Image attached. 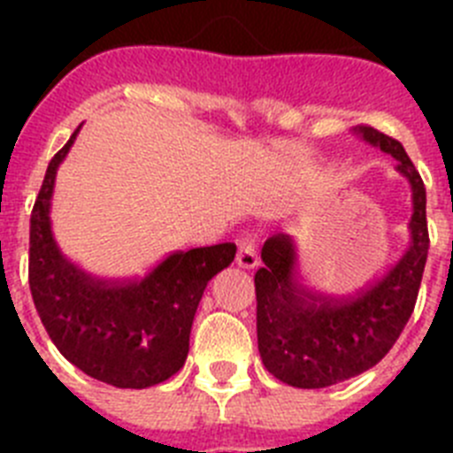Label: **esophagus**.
<instances>
[{
  "mask_svg": "<svg viewBox=\"0 0 453 453\" xmlns=\"http://www.w3.org/2000/svg\"><path fill=\"white\" fill-rule=\"evenodd\" d=\"M235 263L245 270H254L258 267L261 258H258V251H256V240L250 234H245L238 240V256H235Z\"/></svg>",
  "mask_w": 453,
  "mask_h": 453,
  "instance_id": "34e87169",
  "label": "esophagus"
}]
</instances>
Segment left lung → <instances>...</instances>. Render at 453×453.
I'll list each match as a JSON object with an SVG mask.
<instances>
[{
  "label": "left lung",
  "mask_w": 453,
  "mask_h": 453,
  "mask_svg": "<svg viewBox=\"0 0 453 453\" xmlns=\"http://www.w3.org/2000/svg\"><path fill=\"white\" fill-rule=\"evenodd\" d=\"M370 145L397 158L413 190L411 245L381 279L349 297H324L297 283V250L286 234L265 240L254 274L256 334L263 365L295 388H326L370 370L397 342L418 302L426 254V188L402 142L358 127Z\"/></svg>",
  "instance_id": "1"
}]
</instances>
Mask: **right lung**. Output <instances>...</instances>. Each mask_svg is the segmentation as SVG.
<instances>
[{
	"label": "right lung",
	"instance_id": "obj_1",
	"mask_svg": "<svg viewBox=\"0 0 453 453\" xmlns=\"http://www.w3.org/2000/svg\"><path fill=\"white\" fill-rule=\"evenodd\" d=\"M79 129L47 167L31 211L29 288L42 326L72 365L115 388H150L177 374L206 283L231 265L234 242L174 251L131 281L95 279L56 245L50 206L56 170Z\"/></svg>",
	"mask_w": 453,
	"mask_h": 453
}]
</instances>
